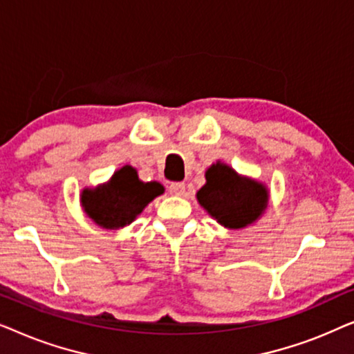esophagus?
<instances>
[{
    "instance_id": "34e87169",
    "label": "esophagus",
    "mask_w": 354,
    "mask_h": 354,
    "mask_svg": "<svg viewBox=\"0 0 354 354\" xmlns=\"http://www.w3.org/2000/svg\"><path fill=\"white\" fill-rule=\"evenodd\" d=\"M183 192H185V183L183 182H172L171 185H169V193H171V195L180 196L183 195Z\"/></svg>"
}]
</instances>
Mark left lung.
I'll use <instances>...</instances> for the list:
<instances>
[{
    "mask_svg": "<svg viewBox=\"0 0 354 354\" xmlns=\"http://www.w3.org/2000/svg\"><path fill=\"white\" fill-rule=\"evenodd\" d=\"M206 183L196 200L207 214L227 229H243L263 214L269 201L266 185L241 177L227 164L217 161L206 171Z\"/></svg>",
    "mask_w": 354,
    "mask_h": 354,
    "instance_id": "8db88e82",
    "label": "left lung"
}]
</instances>
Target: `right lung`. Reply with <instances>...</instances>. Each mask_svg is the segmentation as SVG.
Segmentation results:
<instances>
[{
	"label": "right lung",
	"mask_w": 354,
	"mask_h": 354,
	"mask_svg": "<svg viewBox=\"0 0 354 354\" xmlns=\"http://www.w3.org/2000/svg\"><path fill=\"white\" fill-rule=\"evenodd\" d=\"M164 187L159 182H142L137 169L124 166L103 185L84 188L80 203L95 224L103 229H120L132 224L140 212L154 198L162 195Z\"/></svg>",
	"instance_id": "add662e5"
}]
</instances>
